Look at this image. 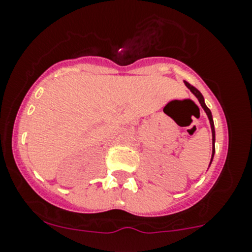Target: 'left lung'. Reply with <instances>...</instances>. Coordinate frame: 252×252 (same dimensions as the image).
<instances>
[{
    "instance_id": "8db88e82",
    "label": "left lung",
    "mask_w": 252,
    "mask_h": 252,
    "mask_svg": "<svg viewBox=\"0 0 252 252\" xmlns=\"http://www.w3.org/2000/svg\"><path fill=\"white\" fill-rule=\"evenodd\" d=\"M185 85L188 87V90H189V91H191L192 94L197 97V98H198L202 108L204 109V112H206L207 116H208L209 123H211V128H212V136H213V138H212V141H213V148H212L213 150H212V158H211V163H212V161H213V158H214V153H216V146H214V143H216V130H214V122H213V117H212V112H211V109L206 106V103H204V98H203V96H202L201 92H199L196 87H193L192 85L188 84L187 81H185Z\"/></svg>"
}]
</instances>
